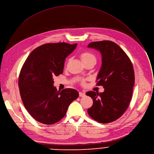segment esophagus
Listing matches in <instances>:
<instances>
[{
  "label": "esophagus",
  "mask_w": 154,
  "mask_h": 154,
  "mask_svg": "<svg viewBox=\"0 0 154 154\" xmlns=\"http://www.w3.org/2000/svg\"><path fill=\"white\" fill-rule=\"evenodd\" d=\"M85 96V93H82V92H79V96L80 97H83Z\"/></svg>",
  "instance_id": "1"
}]
</instances>
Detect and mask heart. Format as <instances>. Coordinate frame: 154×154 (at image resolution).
<instances>
[{"instance_id": "1", "label": "heart", "mask_w": 154, "mask_h": 154, "mask_svg": "<svg viewBox=\"0 0 154 154\" xmlns=\"http://www.w3.org/2000/svg\"><path fill=\"white\" fill-rule=\"evenodd\" d=\"M80 58L83 63H85L91 60L96 61L95 56L93 53L88 51H85L82 53L80 54Z\"/></svg>"}]
</instances>
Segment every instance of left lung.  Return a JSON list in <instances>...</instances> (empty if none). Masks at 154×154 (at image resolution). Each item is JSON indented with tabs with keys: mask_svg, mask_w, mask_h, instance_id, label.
<instances>
[{
	"mask_svg": "<svg viewBox=\"0 0 154 154\" xmlns=\"http://www.w3.org/2000/svg\"><path fill=\"white\" fill-rule=\"evenodd\" d=\"M88 47L101 54L102 64L96 80L97 85L104 88L103 93H86L93 101L88 109V115L101 123L114 122L123 114L131 100L134 83L132 63L125 51L112 41L93 42Z\"/></svg>",
	"mask_w": 154,
	"mask_h": 154,
	"instance_id": "obj_1",
	"label": "left lung"
}]
</instances>
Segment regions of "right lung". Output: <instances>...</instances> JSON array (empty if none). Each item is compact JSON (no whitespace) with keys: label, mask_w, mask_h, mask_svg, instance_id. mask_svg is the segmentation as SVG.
Listing matches in <instances>:
<instances>
[{"label":"right lung","mask_w":154,"mask_h":154,"mask_svg":"<svg viewBox=\"0 0 154 154\" xmlns=\"http://www.w3.org/2000/svg\"><path fill=\"white\" fill-rule=\"evenodd\" d=\"M77 44H46L34 50L20 71L18 86L23 104L37 122L51 125L62 119L68 107L79 97L72 88L58 91L53 77L63 72L66 58Z\"/></svg>","instance_id":"obj_1"}]
</instances>
